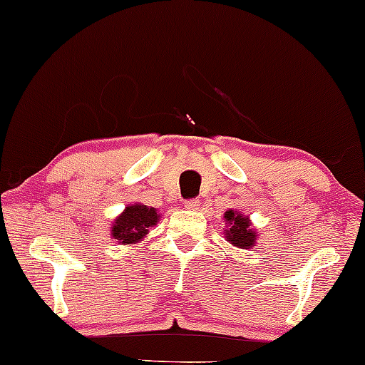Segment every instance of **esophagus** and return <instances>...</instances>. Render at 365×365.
Masks as SVG:
<instances>
[{"label":"esophagus","mask_w":365,"mask_h":365,"mask_svg":"<svg viewBox=\"0 0 365 365\" xmlns=\"http://www.w3.org/2000/svg\"><path fill=\"white\" fill-rule=\"evenodd\" d=\"M184 206H186L187 210H192V211L200 210V200H196V197H192V200L184 201Z\"/></svg>","instance_id":"esophagus-1"}]
</instances>
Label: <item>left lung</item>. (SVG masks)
Segmentation results:
<instances>
[{
	"label": "left lung",
	"instance_id": "left-lung-1",
	"mask_svg": "<svg viewBox=\"0 0 365 365\" xmlns=\"http://www.w3.org/2000/svg\"><path fill=\"white\" fill-rule=\"evenodd\" d=\"M225 220L230 223V228L226 230V236L231 245L238 246V248H252L255 246L257 235L250 228L248 217L236 215L235 211H226Z\"/></svg>",
	"mask_w": 365,
	"mask_h": 365
}]
</instances>
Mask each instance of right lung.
Instances as JSON below:
<instances>
[{"instance_id": "right-lung-1", "label": "right lung", "mask_w": 365, "mask_h": 365, "mask_svg": "<svg viewBox=\"0 0 365 365\" xmlns=\"http://www.w3.org/2000/svg\"><path fill=\"white\" fill-rule=\"evenodd\" d=\"M158 211L144 205L127 206L125 211L115 220L112 236L122 245L135 243L148 235L150 226L158 223Z\"/></svg>"}]
</instances>
